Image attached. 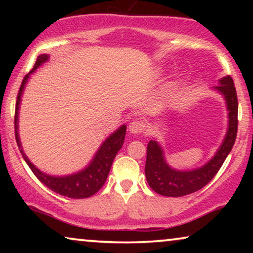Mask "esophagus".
<instances>
[{
	"label": "esophagus",
	"mask_w": 253,
	"mask_h": 253,
	"mask_svg": "<svg viewBox=\"0 0 253 253\" xmlns=\"http://www.w3.org/2000/svg\"><path fill=\"white\" fill-rule=\"evenodd\" d=\"M145 129V124L141 121H132L129 124V131L132 134H140Z\"/></svg>",
	"instance_id": "1"
}]
</instances>
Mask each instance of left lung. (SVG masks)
<instances>
[{
	"label": "left lung",
	"mask_w": 253,
	"mask_h": 253,
	"mask_svg": "<svg viewBox=\"0 0 253 253\" xmlns=\"http://www.w3.org/2000/svg\"><path fill=\"white\" fill-rule=\"evenodd\" d=\"M226 102L228 112V127L220 147L215 154L203 165L195 169H176L166 160L164 147L153 138L147 145V158L145 165V175L148 185L159 195L165 197H182L190 195L204 188L212 179L234 146L237 134L238 102L236 88L230 76L219 79V85L214 86Z\"/></svg>",
	"instance_id": "8db88e82"
}]
</instances>
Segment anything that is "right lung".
I'll use <instances>...</instances> for the list:
<instances>
[{
  "label": "right lung",
  "instance_id": "1",
  "mask_svg": "<svg viewBox=\"0 0 253 253\" xmlns=\"http://www.w3.org/2000/svg\"><path fill=\"white\" fill-rule=\"evenodd\" d=\"M49 61V55L48 54H41L38 56L36 64L30 74L25 76L23 79L22 85H20L18 96H17L16 102V114H15V132H16V140L17 145H18L20 153H22L24 160L27 164V166L33 171V174L37 176L40 182H42L44 185L48 186L54 192L62 195L64 197H69V198L75 199H82V198H88L99 191L105 184L107 177H108L109 170L112 168L113 161L115 159L116 154L119 153L121 147L123 146L124 138H126V126L123 124L119 129L110 133L102 144L100 145L98 151L93 155L92 160L88 162L87 166L84 167L81 170L72 172L69 175H49L46 172L41 171L39 168H37L30 159L27 158L25 152L23 150L22 143H20L19 138V108L20 102H22V96L25 89V86L29 82L31 75L37 71L41 65H43L46 62Z\"/></svg>",
  "mask_w": 253,
  "mask_h": 253
}]
</instances>
